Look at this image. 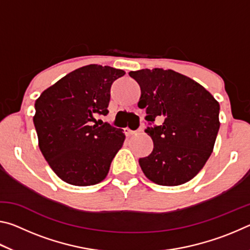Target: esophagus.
I'll use <instances>...</instances> for the list:
<instances>
[{
    "instance_id": "34e87169",
    "label": "esophagus",
    "mask_w": 250,
    "mask_h": 250,
    "mask_svg": "<svg viewBox=\"0 0 250 250\" xmlns=\"http://www.w3.org/2000/svg\"><path fill=\"white\" fill-rule=\"evenodd\" d=\"M124 132H125V135H132V134L135 133V131L134 130H131L129 128H125L124 129Z\"/></svg>"
}]
</instances>
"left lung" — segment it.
Listing matches in <instances>:
<instances>
[{"label":"left lung","instance_id":"left-lung-1","mask_svg":"<svg viewBox=\"0 0 250 250\" xmlns=\"http://www.w3.org/2000/svg\"><path fill=\"white\" fill-rule=\"evenodd\" d=\"M141 89L139 108H146L145 130L153 150L139 159L154 183L176 186L192 180L213 152L219 130V104L204 87L174 70L130 71ZM163 121L154 125L155 119Z\"/></svg>","mask_w":250,"mask_h":250}]
</instances>
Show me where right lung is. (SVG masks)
Instances as JSON below:
<instances>
[{
	"mask_svg": "<svg viewBox=\"0 0 250 250\" xmlns=\"http://www.w3.org/2000/svg\"><path fill=\"white\" fill-rule=\"evenodd\" d=\"M125 74L109 66L80 67L36 100L33 121L40 149L66 183L88 186L107 176L125 137L108 122L91 125V121L96 115H108L110 88Z\"/></svg>",
	"mask_w": 250,
	"mask_h": 250,
	"instance_id": "1",
	"label": "right lung"
}]
</instances>
